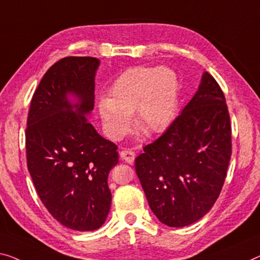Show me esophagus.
<instances>
[{
	"label": "esophagus",
	"mask_w": 260,
	"mask_h": 260,
	"mask_svg": "<svg viewBox=\"0 0 260 260\" xmlns=\"http://www.w3.org/2000/svg\"><path fill=\"white\" fill-rule=\"evenodd\" d=\"M120 157H121L122 161L127 162V164L133 165L134 158H135V154H134L133 150H131V149H123L122 152L120 153Z\"/></svg>",
	"instance_id": "obj_1"
}]
</instances>
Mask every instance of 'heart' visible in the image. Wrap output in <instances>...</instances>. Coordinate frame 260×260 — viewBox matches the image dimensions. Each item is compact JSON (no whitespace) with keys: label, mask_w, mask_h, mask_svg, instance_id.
<instances>
[{"label":"heart","mask_w":260,"mask_h":260,"mask_svg":"<svg viewBox=\"0 0 260 260\" xmlns=\"http://www.w3.org/2000/svg\"><path fill=\"white\" fill-rule=\"evenodd\" d=\"M179 105V77L174 70L160 67H134L122 72L103 96L98 111L106 133L120 140L128 129L129 114L147 133L169 126Z\"/></svg>","instance_id":"b5f03b06"}]
</instances>
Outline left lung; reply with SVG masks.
Masks as SVG:
<instances>
[{"label": "left lung", "mask_w": 260, "mask_h": 260, "mask_svg": "<svg viewBox=\"0 0 260 260\" xmlns=\"http://www.w3.org/2000/svg\"><path fill=\"white\" fill-rule=\"evenodd\" d=\"M230 157L225 96L214 77L203 72L199 90L181 114L135 158V170L157 219L182 228L202 218L215 204Z\"/></svg>", "instance_id": "obj_1"}]
</instances>
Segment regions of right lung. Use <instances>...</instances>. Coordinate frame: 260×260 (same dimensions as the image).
<instances>
[{
	"mask_svg": "<svg viewBox=\"0 0 260 260\" xmlns=\"http://www.w3.org/2000/svg\"><path fill=\"white\" fill-rule=\"evenodd\" d=\"M98 58L67 57L42 78L30 104L26 162L38 196L60 224L99 229L112 202L107 179L118 147L87 118L94 107Z\"/></svg>",
	"mask_w": 260,
	"mask_h": 260,
	"instance_id": "obj_1",
	"label": "right lung"
}]
</instances>
